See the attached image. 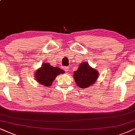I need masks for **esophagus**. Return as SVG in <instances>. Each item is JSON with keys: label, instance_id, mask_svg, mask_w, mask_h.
Returning a JSON list of instances; mask_svg holds the SVG:
<instances>
[{"label": "esophagus", "instance_id": "obj_1", "mask_svg": "<svg viewBox=\"0 0 135 135\" xmlns=\"http://www.w3.org/2000/svg\"><path fill=\"white\" fill-rule=\"evenodd\" d=\"M64 70L66 71V72H68V71H69V66H65L64 68Z\"/></svg>", "mask_w": 135, "mask_h": 135}]
</instances>
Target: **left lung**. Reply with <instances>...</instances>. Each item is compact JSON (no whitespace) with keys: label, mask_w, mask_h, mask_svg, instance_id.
<instances>
[{"label":"left lung","mask_w":135,"mask_h":135,"mask_svg":"<svg viewBox=\"0 0 135 135\" xmlns=\"http://www.w3.org/2000/svg\"><path fill=\"white\" fill-rule=\"evenodd\" d=\"M98 77V71L91 67L86 62L80 64L78 70L73 72V78L77 86L83 89L88 88L94 84Z\"/></svg>","instance_id":"obj_1"}]
</instances>
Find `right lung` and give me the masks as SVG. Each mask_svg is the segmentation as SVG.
<instances>
[{
  "label": "right lung",
  "mask_w": 135,
  "mask_h": 135,
  "mask_svg": "<svg viewBox=\"0 0 135 135\" xmlns=\"http://www.w3.org/2000/svg\"><path fill=\"white\" fill-rule=\"evenodd\" d=\"M64 73L65 71L60 68L54 67L50 65L49 63H45L36 71L35 80L41 85L48 87L52 86L57 75L64 74Z\"/></svg>",
  "instance_id": "add662e5"
}]
</instances>
